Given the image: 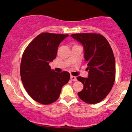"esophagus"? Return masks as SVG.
Masks as SVG:
<instances>
[{
    "label": "esophagus",
    "instance_id": "esophagus-1",
    "mask_svg": "<svg viewBox=\"0 0 132 132\" xmlns=\"http://www.w3.org/2000/svg\"><path fill=\"white\" fill-rule=\"evenodd\" d=\"M71 80L73 81H77V78H76V76H71Z\"/></svg>",
    "mask_w": 132,
    "mask_h": 132
}]
</instances>
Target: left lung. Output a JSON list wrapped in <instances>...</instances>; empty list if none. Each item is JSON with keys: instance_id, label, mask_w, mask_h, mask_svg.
Returning <instances> with one entry per match:
<instances>
[{"instance_id": "8db88e82", "label": "left lung", "mask_w": 132, "mask_h": 132, "mask_svg": "<svg viewBox=\"0 0 132 132\" xmlns=\"http://www.w3.org/2000/svg\"><path fill=\"white\" fill-rule=\"evenodd\" d=\"M71 36L82 45L89 71L87 78L77 77L84 85L78 96L91 104L100 102L110 92L115 79V60L111 46L98 34H75Z\"/></svg>"}]
</instances>
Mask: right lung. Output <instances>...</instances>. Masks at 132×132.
I'll return each instance as SVG.
<instances>
[{
    "mask_svg": "<svg viewBox=\"0 0 132 132\" xmlns=\"http://www.w3.org/2000/svg\"><path fill=\"white\" fill-rule=\"evenodd\" d=\"M68 34L45 32L26 47L21 62V78L28 94L37 102L50 104L57 100L61 88L70 79L67 71L56 72L49 63L56 57L60 43Z\"/></svg>",
    "mask_w": 132,
    "mask_h": 132,
    "instance_id": "1",
    "label": "right lung"
}]
</instances>
